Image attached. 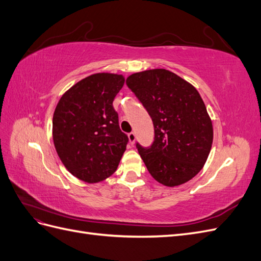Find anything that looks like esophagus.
Segmentation results:
<instances>
[{
	"mask_svg": "<svg viewBox=\"0 0 261 261\" xmlns=\"http://www.w3.org/2000/svg\"><path fill=\"white\" fill-rule=\"evenodd\" d=\"M135 139H136V135H135V133H129L128 134V140H129V144L130 145H134L135 144Z\"/></svg>",
	"mask_w": 261,
	"mask_h": 261,
	"instance_id": "1",
	"label": "esophagus"
}]
</instances>
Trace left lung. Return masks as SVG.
Segmentation results:
<instances>
[{
    "label": "left lung",
    "instance_id": "1",
    "mask_svg": "<svg viewBox=\"0 0 261 261\" xmlns=\"http://www.w3.org/2000/svg\"><path fill=\"white\" fill-rule=\"evenodd\" d=\"M126 85L153 122L152 145H136L150 174L169 187L192 179L206 163L213 140L211 118L199 92L164 68L132 74Z\"/></svg>",
    "mask_w": 261,
    "mask_h": 261
}]
</instances>
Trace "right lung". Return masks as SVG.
Masks as SVG:
<instances>
[{"label":"right lung","mask_w":261,"mask_h":261,"mask_svg":"<svg viewBox=\"0 0 261 261\" xmlns=\"http://www.w3.org/2000/svg\"><path fill=\"white\" fill-rule=\"evenodd\" d=\"M124 82L118 74L90 75L70 87L55 108V150L65 168L87 183L111 176L126 150L128 137L120 129L113 108Z\"/></svg>","instance_id":"obj_1"}]
</instances>
